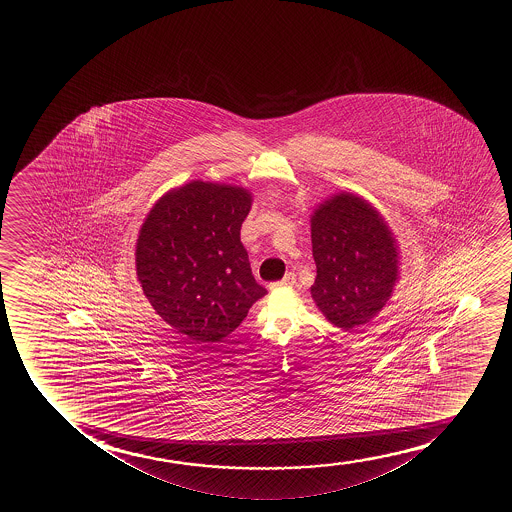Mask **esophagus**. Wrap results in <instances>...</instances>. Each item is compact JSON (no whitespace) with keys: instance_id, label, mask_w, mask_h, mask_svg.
<instances>
[{"instance_id":"1","label":"esophagus","mask_w":512,"mask_h":512,"mask_svg":"<svg viewBox=\"0 0 512 512\" xmlns=\"http://www.w3.org/2000/svg\"><path fill=\"white\" fill-rule=\"evenodd\" d=\"M295 283V274L294 273H287L285 274V278L281 281H276V283H271V288H278V287H292Z\"/></svg>"}]
</instances>
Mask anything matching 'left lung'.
Here are the masks:
<instances>
[{"label": "left lung", "mask_w": 512, "mask_h": 512, "mask_svg": "<svg viewBox=\"0 0 512 512\" xmlns=\"http://www.w3.org/2000/svg\"><path fill=\"white\" fill-rule=\"evenodd\" d=\"M316 280L311 297L343 330L371 322L399 280V252L378 211L348 192L323 201L311 217Z\"/></svg>", "instance_id": "left-lung-1"}]
</instances>
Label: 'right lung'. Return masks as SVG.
<instances>
[{"label": "right lung", "instance_id": "right-lung-1", "mask_svg": "<svg viewBox=\"0 0 512 512\" xmlns=\"http://www.w3.org/2000/svg\"><path fill=\"white\" fill-rule=\"evenodd\" d=\"M250 208L243 187L194 180L162 196L141 225L136 274L143 294L196 343L222 341L267 294L239 238Z\"/></svg>", "mask_w": 512, "mask_h": 512}]
</instances>
